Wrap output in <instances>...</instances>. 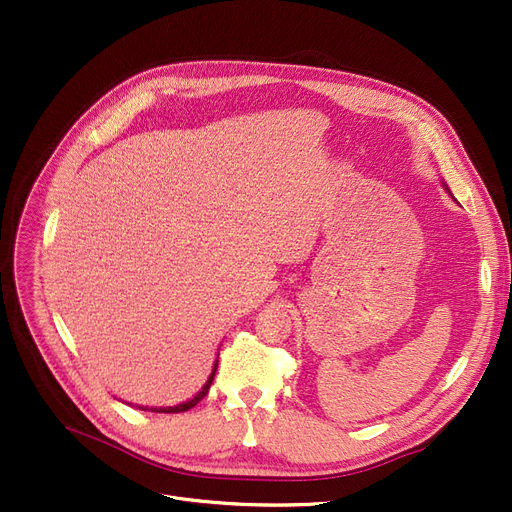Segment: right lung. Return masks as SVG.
Instances as JSON below:
<instances>
[{
  "instance_id": "1",
  "label": "right lung",
  "mask_w": 512,
  "mask_h": 512,
  "mask_svg": "<svg viewBox=\"0 0 512 512\" xmlns=\"http://www.w3.org/2000/svg\"><path fill=\"white\" fill-rule=\"evenodd\" d=\"M215 367H218V363L213 365V371H211V375H209V380H207V384L203 386V390L195 396V398H191L188 402H182V405H178V407H161V409H151V411H155V413H184V411H188V409H193L199 400H203L205 396H207V392H209V386H211V382H213V375H215Z\"/></svg>"
}]
</instances>
